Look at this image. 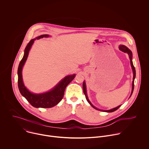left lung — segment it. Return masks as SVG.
I'll list each match as a JSON object with an SVG mask.
<instances>
[{"instance_id": "obj_1", "label": "left lung", "mask_w": 149, "mask_h": 149, "mask_svg": "<svg viewBox=\"0 0 149 149\" xmlns=\"http://www.w3.org/2000/svg\"><path fill=\"white\" fill-rule=\"evenodd\" d=\"M119 49L120 50H121L122 52L125 53H127L129 57V59H130V64H131V67H132V70H133V82H132V92H131V95L130 96V97L131 96V95H132V93L133 92V89H134V78L136 77V70H135V68L133 64V62H132V52L130 50V49L127 47H126L125 45H119ZM82 86H83V91H84V93L85 95V97H86V99L87 101L88 102V103L93 108H95V109L96 110H98V111H104V112H114L115 111H116L117 109H118L121 105H119L118 106V107L116 108H115L113 109H110V110H108V111H104V110H101V109H97L96 108H95L91 103V102L89 101V100H88V96H87V94H86V85H85V81L83 82V85H82Z\"/></svg>"}]
</instances>
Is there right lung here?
Instances as JSON below:
<instances>
[{
    "label": "right lung",
    "mask_w": 149,
    "mask_h": 149,
    "mask_svg": "<svg viewBox=\"0 0 149 149\" xmlns=\"http://www.w3.org/2000/svg\"><path fill=\"white\" fill-rule=\"evenodd\" d=\"M48 37H49V35L43 34L30 41L25 48L23 57L20 61L18 67V87L20 92L27 101L35 108H49L57 105L63 98L65 88L74 79L75 76V74L66 76L52 90L42 93L36 94L31 93L26 88L23 81L22 72L23 67L27 60L30 49L36 39Z\"/></svg>",
    "instance_id": "add662e5"
}]
</instances>
